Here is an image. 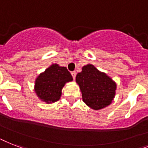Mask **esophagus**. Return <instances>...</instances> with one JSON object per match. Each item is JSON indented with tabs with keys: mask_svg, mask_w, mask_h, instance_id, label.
I'll return each instance as SVG.
<instances>
[{
	"mask_svg": "<svg viewBox=\"0 0 148 148\" xmlns=\"http://www.w3.org/2000/svg\"><path fill=\"white\" fill-rule=\"evenodd\" d=\"M71 75H72V77H73V78L75 79V77H76V72L72 71L71 72Z\"/></svg>",
	"mask_w": 148,
	"mask_h": 148,
	"instance_id": "34e87169",
	"label": "esophagus"
}]
</instances>
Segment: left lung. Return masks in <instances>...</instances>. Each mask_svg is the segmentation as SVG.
I'll return each instance as SVG.
<instances>
[{
    "instance_id": "left-lung-1",
    "label": "left lung",
    "mask_w": 148,
    "mask_h": 148,
    "mask_svg": "<svg viewBox=\"0 0 148 148\" xmlns=\"http://www.w3.org/2000/svg\"><path fill=\"white\" fill-rule=\"evenodd\" d=\"M83 101L93 110H97L112 103L116 94L117 84L108 74L100 71L93 64L82 67L76 76Z\"/></svg>"
}]
</instances>
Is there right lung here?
Segmentation results:
<instances>
[{
  "mask_svg": "<svg viewBox=\"0 0 148 148\" xmlns=\"http://www.w3.org/2000/svg\"><path fill=\"white\" fill-rule=\"evenodd\" d=\"M72 81L73 77L67 67L53 64L36 78L34 91L40 101L54 103L60 98L65 84Z\"/></svg>",
  "mask_w": 148,
  "mask_h": 148,
  "instance_id": "right-lung-1",
  "label": "right lung"
}]
</instances>
